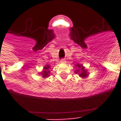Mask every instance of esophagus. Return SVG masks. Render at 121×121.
Wrapping results in <instances>:
<instances>
[{
	"instance_id": "34e87169",
	"label": "esophagus",
	"mask_w": 121,
	"mask_h": 121,
	"mask_svg": "<svg viewBox=\"0 0 121 121\" xmlns=\"http://www.w3.org/2000/svg\"><path fill=\"white\" fill-rule=\"evenodd\" d=\"M60 61L61 63H65V59H61Z\"/></svg>"
}]
</instances>
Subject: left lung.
I'll use <instances>...</instances> for the list:
<instances>
[{
	"mask_svg": "<svg viewBox=\"0 0 121 121\" xmlns=\"http://www.w3.org/2000/svg\"><path fill=\"white\" fill-rule=\"evenodd\" d=\"M76 66L78 68V70L77 71H75L76 73L79 74V76L82 78H85L87 77L88 73H87V71L85 69L84 66H82V65H76Z\"/></svg>",
	"mask_w": 121,
	"mask_h": 121,
	"instance_id": "left-lung-1",
	"label": "left lung"
}]
</instances>
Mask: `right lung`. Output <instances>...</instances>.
Instances as JSON below:
<instances>
[{
	"label": "right lung",
	"mask_w": 121,
	"mask_h": 121,
	"mask_svg": "<svg viewBox=\"0 0 121 121\" xmlns=\"http://www.w3.org/2000/svg\"><path fill=\"white\" fill-rule=\"evenodd\" d=\"M49 68V65H46V66L44 67V71L43 72V73H41L42 77H43L44 78L49 77V72H50L49 70H48Z\"/></svg>",
	"instance_id": "add662e5"
}]
</instances>
